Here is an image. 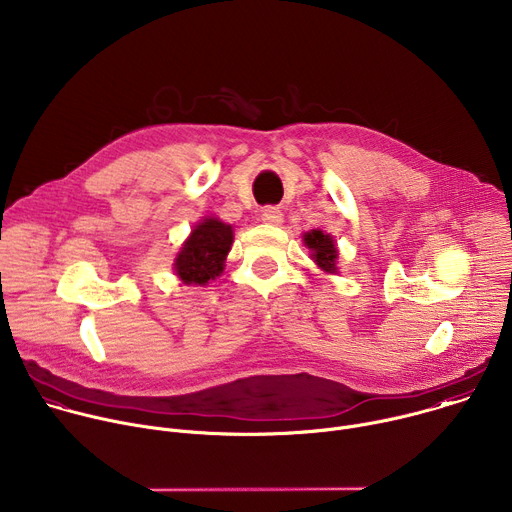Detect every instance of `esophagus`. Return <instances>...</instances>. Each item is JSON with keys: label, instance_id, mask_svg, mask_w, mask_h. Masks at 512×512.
Here are the masks:
<instances>
[{"label": "esophagus", "instance_id": "1", "mask_svg": "<svg viewBox=\"0 0 512 512\" xmlns=\"http://www.w3.org/2000/svg\"><path fill=\"white\" fill-rule=\"evenodd\" d=\"M261 221L267 225H281L283 223V212L275 206H265L261 210Z\"/></svg>", "mask_w": 512, "mask_h": 512}]
</instances>
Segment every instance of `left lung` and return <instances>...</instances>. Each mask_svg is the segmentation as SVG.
I'll use <instances>...</instances> for the list:
<instances>
[{"mask_svg": "<svg viewBox=\"0 0 512 512\" xmlns=\"http://www.w3.org/2000/svg\"><path fill=\"white\" fill-rule=\"evenodd\" d=\"M306 245L314 251V259L316 263L328 271V273H334L336 271V245L332 241L330 235H324L322 231H312L304 237Z\"/></svg>", "mask_w": 512, "mask_h": 512, "instance_id": "1", "label": "left lung"}]
</instances>
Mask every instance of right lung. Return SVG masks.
<instances>
[{"label": "right lung", "mask_w": 512, "mask_h": 512, "mask_svg": "<svg viewBox=\"0 0 512 512\" xmlns=\"http://www.w3.org/2000/svg\"><path fill=\"white\" fill-rule=\"evenodd\" d=\"M233 245V229L216 218H206L194 227L176 259V273L184 283L204 285L223 273Z\"/></svg>", "instance_id": "1"}]
</instances>
